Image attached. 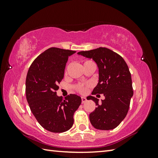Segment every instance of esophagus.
Listing matches in <instances>:
<instances>
[{"mask_svg":"<svg viewBox=\"0 0 158 158\" xmlns=\"http://www.w3.org/2000/svg\"><path fill=\"white\" fill-rule=\"evenodd\" d=\"M86 98H85V97H81V102L82 103H85V102H86Z\"/></svg>","mask_w":158,"mask_h":158,"instance_id":"esophagus-1","label":"esophagus"}]
</instances>
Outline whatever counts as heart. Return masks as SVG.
Returning a JSON list of instances; mask_svg holds the SVG:
<instances>
[{
    "mask_svg": "<svg viewBox=\"0 0 158 158\" xmlns=\"http://www.w3.org/2000/svg\"><path fill=\"white\" fill-rule=\"evenodd\" d=\"M90 62H92V61H90V60L85 61V62L84 63V64H85V63H90ZM76 89H77V90H78V91H79V93H84L85 91H86L87 87H86V85H83V84H79V85H77Z\"/></svg>",
    "mask_w": 158,
    "mask_h": 158,
    "instance_id": "b5f03b06",
    "label": "heart"
}]
</instances>
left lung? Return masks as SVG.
Masks as SVG:
<instances>
[{"mask_svg":"<svg viewBox=\"0 0 158 158\" xmlns=\"http://www.w3.org/2000/svg\"><path fill=\"white\" fill-rule=\"evenodd\" d=\"M77 53L92 58L97 64L99 80L92 94H103L105 97L100 105L98 98L87 97V100H93L97 105L89 115L90 123L98 130H113L126 116L133 96L132 78L127 63L121 56L105 47Z\"/></svg>","mask_w":158,"mask_h":158,"instance_id":"8db88e82","label":"left lung"}]
</instances>
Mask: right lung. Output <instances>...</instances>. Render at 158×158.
I'll use <instances>...</instances> for the list:
<instances>
[{
  "mask_svg": "<svg viewBox=\"0 0 158 158\" xmlns=\"http://www.w3.org/2000/svg\"><path fill=\"white\" fill-rule=\"evenodd\" d=\"M75 51L52 47L31 64L26 79V95L32 113L42 127L52 132H64L73 127L74 113L81 98L70 94L63 100L56 95L68 57Z\"/></svg>",
  "mask_w": 158,
  "mask_h": 158,
  "instance_id": "obj_1",
  "label": "right lung"
}]
</instances>
